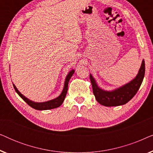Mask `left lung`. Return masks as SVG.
I'll return each mask as SVG.
<instances>
[{
  "instance_id": "1",
  "label": "left lung",
  "mask_w": 153,
  "mask_h": 153,
  "mask_svg": "<svg viewBox=\"0 0 153 153\" xmlns=\"http://www.w3.org/2000/svg\"><path fill=\"white\" fill-rule=\"evenodd\" d=\"M144 75H145V61L143 60L137 76L129 83L114 91H106L100 88L91 74H90V79L96 100L103 106H115L123 105L132 99L141 86Z\"/></svg>"
}]
</instances>
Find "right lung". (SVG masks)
I'll return each mask as SVG.
<instances>
[{
	"label": "right lung",
	"mask_w": 153,
	"mask_h": 153,
	"mask_svg": "<svg viewBox=\"0 0 153 153\" xmlns=\"http://www.w3.org/2000/svg\"><path fill=\"white\" fill-rule=\"evenodd\" d=\"M74 73V70H72L70 72L68 73V74L67 75L65 81V84H64V88L62 89V91L60 95L58 96V97L55 98V99L49 100V101L47 102H35L33 101H31L28 98L25 97L24 95H23L22 93H20L19 91H18V89L16 88V87L13 84L14 88L15 90V91L22 98L23 100H24L25 102H26L27 104H28L29 106H31V107L35 108L36 110H49V109H52V108H55L57 107H59V106L61 105L63 102L65 98L67 92H68V83L69 81L71 79V77Z\"/></svg>",
	"instance_id": "right-lung-1"
}]
</instances>
